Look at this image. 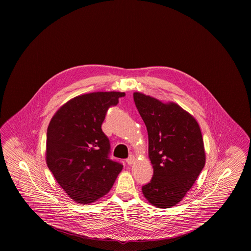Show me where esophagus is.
Listing matches in <instances>:
<instances>
[{
	"instance_id": "34e87169",
	"label": "esophagus",
	"mask_w": 251,
	"mask_h": 251,
	"mask_svg": "<svg viewBox=\"0 0 251 251\" xmlns=\"http://www.w3.org/2000/svg\"><path fill=\"white\" fill-rule=\"evenodd\" d=\"M134 161H135V156L134 155L129 156V158L126 160V162H127V164H128V165H131V164H133V163H134Z\"/></svg>"
}]
</instances>
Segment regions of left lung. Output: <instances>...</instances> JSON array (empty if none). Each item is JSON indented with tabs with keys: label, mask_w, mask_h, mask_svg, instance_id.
<instances>
[{
	"label": "left lung",
	"mask_w": 251,
	"mask_h": 251,
	"mask_svg": "<svg viewBox=\"0 0 251 251\" xmlns=\"http://www.w3.org/2000/svg\"><path fill=\"white\" fill-rule=\"evenodd\" d=\"M133 100L149 135L153 177L142 187L157 208L175 206L185 197L205 166L202 134L198 121L175 102H163L134 92Z\"/></svg>",
	"instance_id": "1"
}]
</instances>
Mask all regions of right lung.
Listing matches in <instances>:
<instances>
[{
  "label": "right lung",
  "instance_id": "1",
  "mask_svg": "<svg viewBox=\"0 0 251 251\" xmlns=\"http://www.w3.org/2000/svg\"><path fill=\"white\" fill-rule=\"evenodd\" d=\"M124 92L77 96L57 110L47 130L46 163L75 202L89 204L106 195L123 166L109 159L110 142L101 130L108 108Z\"/></svg>",
  "mask_w": 251,
  "mask_h": 251
}]
</instances>
